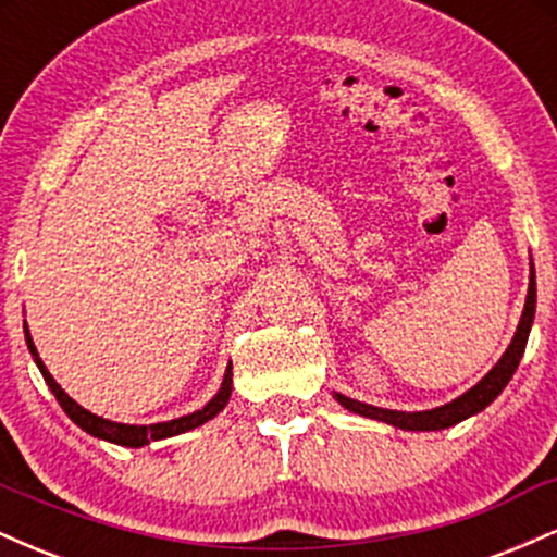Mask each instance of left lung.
I'll list each match as a JSON object with an SVG mask.
<instances>
[{
    "label": "left lung",
    "mask_w": 557,
    "mask_h": 557,
    "mask_svg": "<svg viewBox=\"0 0 557 557\" xmlns=\"http://www.w3.org/2000/svg\"><path fill=\"white\" fill-rule=\"evenodd\" d=\"M534 304H536V283H534V267H532V277H529V296H527V304H523L519 330H516L508 350H505L503 359L492 367V372L484 376L479 385L471 387L469 393H463L461 398L447 403V406L432 408V411L406 413V411H387V408L367 406V403L345 398V395H337V400H341L348 411L359 413V417L385 421V424L400 426V430H411V432L445 430V426H453L458 424V421L474 417V413L482 411V408H487L490 403L503 393V387L508 385L510 376H513L516 369H519L523 348H527V341H529V330H532V322H534Z\"/></svg>",
    "instance_id": "left-lung-1"
}]
</instances>
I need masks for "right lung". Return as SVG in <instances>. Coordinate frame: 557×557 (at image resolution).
Here are the masks:
<instances>
[{
    "instance_id": "right-lung-1",
    "label": "right lung",
    "mask_w": 557,
    "mask_h": 557,
    "mask_svg": "<svg viewBox=\"0 0 557 557\" xmlns=\"http://www.w3.org/2000/svg\"><path fill=\"white\" fill-rule=\"evenodd\" d=\"M25 343H28L30 356H34L36 367L41 369V374H44V380H47L49 389H52L54 398L60 400L62 411H65L67 417L73 419L75 424L81 426V430H86L88 434H94V437L110 440V443H117V445H125V447H140V445H149L151 440H164V437H172V434H181V432L196 430V426L207 424L209 419H214L216 413H220L222 408L227 406L230 393H233V367H227L225 380H222L220 393H216L214 398L209 400L207 406L201 408V411H194V413H188V417L172 419V421H162V424H149V426L117 424V421L101 419V417H96V413L86 411V408L78 406V403H75L73 398H70V395L65 393V389H62L60 385H57L54 376L47 372V367H44V361L38 359V350H36L34 341H30V332H28V327H25Z\"/></svg>"
}]
</instances>
